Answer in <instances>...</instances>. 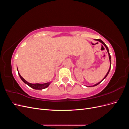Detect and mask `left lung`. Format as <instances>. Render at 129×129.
Listing matches in <instances>:
<instances>
[{"label": "left lung", "instance_id": "obj_1", "mask_svg": "<svg viewBox=\"0 0 129 129\" xmlns=\"http://www.w3.org/2000/svg\"><path fill=\"white\" fill-rule=\"evenodd\" d=\"M95 40L96 41H99L100 42H101V43H102V44L104 46V47L105 48H106V49H107V52H108V55H109V61H110V68H109V71H108V73H107V74H106V75H105V76H104V77L103 78V79H102V80L101 81H100V82H99V83H96V84H94L93 85H92V86H88V87H95V86H96V85H97L98 84H99L101 82H102L104 79H105V78H106V77L108 76V75L109 74V72H110V69H111V56H110V53H109V49H108V47H107V46L105 44V43L103 41H102L101 40V39H95Z\"/></svg>", "mask_w": 129, "mask_h": 129}]
</instances>
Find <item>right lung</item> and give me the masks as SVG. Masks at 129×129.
<instances>
[{
    "label": "right lung",
    "instance_id": "right-lung-1",
    "mask_svg": "<svg viewBox=\"0 0 129 129\" xmlns=\"http://www.w3.org/2000/svg\"><path fill=\"white\" fill-rule=\"evenodd\" d=\"M17 71H18V74L19 76H20V79H21V80L27 84L28 85V86H29L30 87H31L32 88L34 89H36V90H42V89H45L46 88H47L49 85H50V84L52 82H47V83H42V84H41V83H29L27 82V81H26L24 78H23L21 75L20 73H19V71H18V68H17Z\"/></svg>",
    "mask_w": 129,
    "mask_h": 129
}]
</instances>
